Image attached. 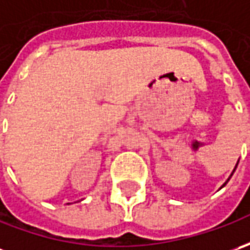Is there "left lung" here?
Masks as SVG:
<instances>
[{
	"label": "left lung",
	"instance_id": "8db88e82",
	"mask_svg": "<svg viewBox=\"0 0 250 250\" xmlns=\"http://www.w3.org/2000/svg\"><path fill=\"white\" fill-rule=\"evenodd\" d=\"M236 166H238V163H236ZM236 166H235V168H234V171H232V172H231V175H229V178L232 177V174H234V172H235V169H236ZM229 178H228V179H227L226 182H224V184H223V187L221 188H224L227 185V182H228V181H229ZM221 188H220V189H221Z\"/></svg>",
	"mask_w": 250,
	"mask_h": 250
}]
</instances>
